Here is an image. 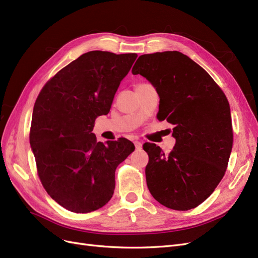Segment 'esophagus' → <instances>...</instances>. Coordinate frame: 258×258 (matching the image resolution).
<instances>
[{"mask_svg": "<svg viewBox=\"0 0 258 258\" xmlns=\"http://www.w3.org/2000/svg\"><path fill=\"white\" fill-rule=\"evenodd\" d=\"M134 143H135V146H136L137 150H141V148H142V143L141 142H140V141H135Z\"/></svg>", "mask_w": 258, "mask_h": 258, "instance_id": "esophagus-1", "label": "esophagus"}]
</instances>
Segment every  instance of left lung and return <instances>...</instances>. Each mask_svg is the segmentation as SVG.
I'll return each instance as SVG.
<instances>
[{
    "label": "left lung",
    "mask_w": 258,
    "mask_h": 258,
    "mask_svg": "<svg viewBox=\"0 0 258 258\" xmlns=\"http://www.w3.org/2000/svg\"><path fill=\"white\" fill-rule=\"evenodd\" d=\"M156 88L157 118L174 124L169 155L145 143L146 183L152 196L169 209L202 204L223 178L232 148L228 100L206 70L179 51L142 54L132 68Z\"/></svg>",
    "instance_id": "8db88e82"
}]
</instances>
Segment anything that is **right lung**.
<instances>
[{"label": "right lung", "mask_w": 258, "mask_h": 258, "mask_svg": "<svg viewBox=\"0 0 258 258\" xmlns=\"http://www.w3.org/2000/svg\"><path fill=\"white\" fill-rule=\"evenodd\" d=\"M137 53L88 51L54 75L38 95L30 145L49 196L67 210L88 213L111 200L117 166L135 151L120 138L97 142L95 120L110 112Z\"/></svg>", "instance_id": "add662e5"}]
</instances>
